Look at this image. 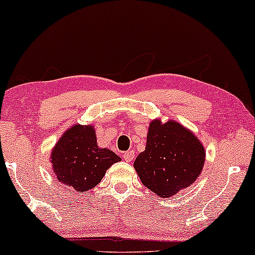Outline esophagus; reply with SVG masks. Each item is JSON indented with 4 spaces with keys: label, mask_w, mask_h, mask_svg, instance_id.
Returning a JSON list of instances; mask_svg holds the SVG:
<instances>
[{
    "label": "esophagus",
    "mask_w": 255,
    "mask_h": 255,
    "mask_svg": "<svg viewBox=\"0 0 255 255\" xmlns=\"http://www.w3.org/2000/svg\"><path fill=\"white\" fill-rule=\"evenodd\" d=\"M123 158L127 161H132L134 159V152L133 150H130V151H127L125 153L123 154Z\"/></svg>",
    "instance_id": "1"
}]
</instances>
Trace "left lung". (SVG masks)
<instances>
[{"mask_svg": "<svg viewBox=\"0 0 255 255\" xmlns=\"http://www.w3.org/2000/svg\"><path fill=\"white\" fill-rule=\"evenodd\" d=\"M205 148L193 132L174 121L150 123L145 150L133 166L141 183L157 196L168 198L191 186L203 170Z\"/></svg>", "mask_w": 255, "mask_h": 255, "instance_id": "left-lung-1", "label": "left lung"}]
</instances>
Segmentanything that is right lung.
Listing matches in <instances>:
<instances>
[{
	"mask_svg": "<svg viewBox=\"0 0 255 255\" xmlns=\"http://www.w3.org/2000/svg\"><path fill=\"white\" fill-rule=\"evenodd\" d=\"M50 158L59 183L79 193L97 186L108 168L121 160L109 148L98 147L92 125L79 124L63 133Z\"/></svg>",
	"mask_w": 255,
	"mask_h": 255,
	"instance_id": "1",
	"label": "right lung"
}]
</instances>
